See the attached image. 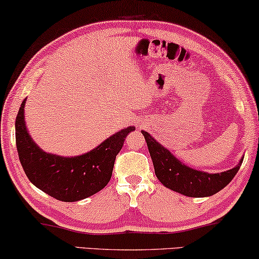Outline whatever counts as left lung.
<instances>
[{
	"instance_id": "8db88e82",
	"label": "left lung",
	"mask_w": 259,
	"mask_h": 259,
	"mask_svg": "<svg viewBox=\"0 0 259 259\" xmlns=\"http://www.w3.org/2000/svg\"><path fill=\"white\" fill-rule=\"evenodd\" d=\"M151 156L154 173L166 188L191 198H206L228 185L240 169L243 158L236 166L221 173H208L192 168L179 160L165 146L146 131L142 130Z\"/></svg>"
}]
</instances>
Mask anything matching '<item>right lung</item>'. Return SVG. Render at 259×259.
<instances>
[{
    "mask_svg": "<svg viewBox=\"0 0 259 259\" xmlns=\"http://www.w3.org/2000/svg\"><path fill=\"white\" fill-rule=\"evenodd\" d=\"M25 101L23 100L19 107L15 130L19 161L31 183L64 202L83 200L105 188L111 178L117 153L135 126L119 130L80 156H58L45 152L30 136L24 118Z\"/></svg>",
    "mask_w": 259,
    "mask_h": 259,
    "instance_id": "right-lung-1",
    "label": "right lung"
}]
</instances>
